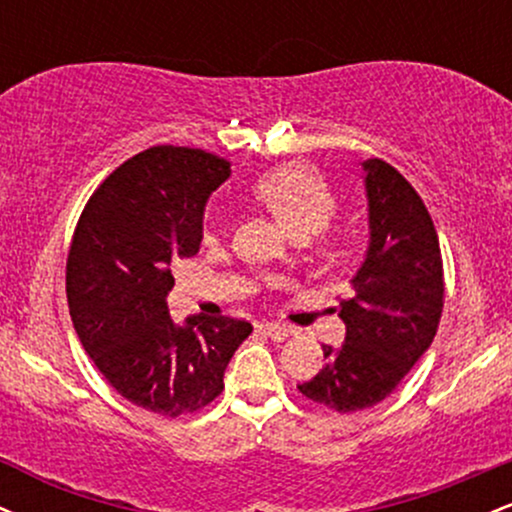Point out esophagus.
Instances as JSON below:
<instances>
[{"label": "esophagus", "mask_w": 512, "mask_h": 512, "mask_svg": "<svg viewBox=\"0 0 512 512\" xmlns=\"http://www.w3.org/2000/svg\"><path fill=\"white\" fill-rule=\"evenodd\" d=\"M262 332L267 334V337H272L274 342H284V339H289L296 334V330L289 325H279V322H267V325H262Z\"/></svg>", "instance_id": "34e87169"}]
</instances>
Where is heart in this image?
<instances>
[{"label": "heart", "mask_w": 512, "mask_h": 512, "mask_svg": "<svg viewBox=\"0 0 512 512\" xmlns=\"http://www.w3.org/2000/svg\"><path fill=\"white\" fill-rule=\"evenodd\" d=\"M255 197L284 223L296 238H310L330 223L337 209L330 185L310 166H284L257 180ZM214 236V223L207 238Z\"/></svg>", "instance_id": "heart-1"}]
</instances>
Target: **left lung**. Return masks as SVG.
Returning a JSON list of instances; mask_svg holds the SVG:
<instances>
[{
	"mask_svg": "<svg viewBox=\"0 0 512 512\" xmlns=\"http://www.w3.org/2000/svg\"><path fill=\"white\" fill-rule=\"evenodd\" d=\"M368 202V248L342 301V346L298 390L334 411L383 402L436 337L443 313V260L431 216L402 175L380 158L361 163Z\"/></svg>",
	"mask_w": 512,
	"mask_h": 512,
	"instance_id": "left-lung-1",
	"label": "left lung"
}]
</instances>
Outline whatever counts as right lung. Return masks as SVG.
<instances>
[{
	"mask_svg": "<svg viewBox=\"0 0 512 512\" xmlns=\"http://www.w3.org/2000/svg\"><path fill=\"white\" fill-rule=\"evenodd\" d=\"M231 163L187 146L129 158L88 199L67 260L76 337L108 383L137 407L180 416L207 407L252 325L190 315L173 322V267L199 252L211 192Z\"/></svg>",
	"mask_w": 512,
	"mask_h": 512,
	"instance_id": "1",
	"label": "right lung"
}]
</instances>
